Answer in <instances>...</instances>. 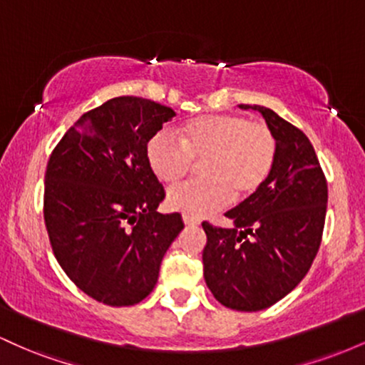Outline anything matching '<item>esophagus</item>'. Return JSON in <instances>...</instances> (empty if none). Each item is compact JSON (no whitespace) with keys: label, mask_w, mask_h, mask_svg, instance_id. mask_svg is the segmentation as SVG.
<instances>
[{"label":"esophagus","mask_w":365,"mask_h":365,"mask_svg":"<svg viewBox=\"0 0 365 365\" xmlns=\"http://www.w3.org/2000/svg\"><path fill=\"white\" fill-rule=\"evenodd\" d=\"M183 223H185L187 226H199L200 225V220H199V217L183 215Z\"/></svg>","instance_id":"obj_1"}]
</instances>
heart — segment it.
I'll return each instance as SVG.
<instances>
[{
  "instance_id": "obj_1",
  "label": "heart",
  "mask_w": 365,
  "mask_h": 365,
  "mask_svg": "<svg viewBox=\"0 0 365 365\" xmlns=\"http://www.w3.org/2000/svg\"><path fill=\"white\" fill-rule=\"evenodd\" d=\"M278 144L264 123L240 115H202L178 128V139L158 132L148 142L150 170L161 182L175 185L200 165L204 182L171 188V209L204 216L235 199H247L261 190L274 168Z\"/></svg>"
}]
</instances>
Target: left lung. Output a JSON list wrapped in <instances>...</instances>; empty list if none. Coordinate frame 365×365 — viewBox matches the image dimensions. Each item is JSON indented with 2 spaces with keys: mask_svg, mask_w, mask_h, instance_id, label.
Wrapping results in <instances>:
<instances>
[{
  "mask_svg": "<svg viewBox=\"0 0 365 365\" xmlns=\"http://www.w3.org/2000/svg\"><path fill=\"white\" fill-rule=\"evenodd\" d=\"M278 153L269 178L226 217L233 228L204 221V279L225 307L255 312L282 300L311 269L324 228L328 183L307 135L264 106Z\"/></svg>",
  "mask_w": 365,
  "mask_h": 365,
  "instance_id": "8db88e82",
  "label": "left lung"
}]
</instances>
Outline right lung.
<instances>
[{"instance_id":"obj_1","label":"right lung","mask_w":365,"mask_h":365,"mask_svg":"<svg viewBox=\"0 0 365 365\" xmlns=\"http://www.w3.org/2000/svg\"><path fill=\"white\" fill-rule=\"evenodd\" d=\"M168 106L135 96L83 113L49 156L44 223L56 261L83 293L113 307L156 287L182 216L156 209L165 188L145 148L170 121Z\"/></svg>"}]
</instances>
